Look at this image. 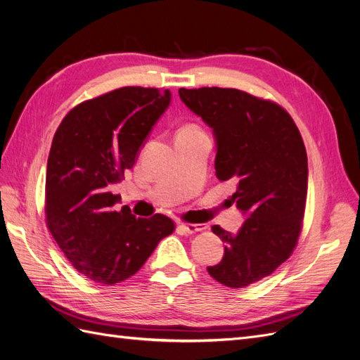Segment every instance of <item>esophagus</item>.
<instances>
[{
	"label": "esophagus",
	"mask_w": 360,
	"mask_h": 360,
	"mask_svg": "<svg viewBox=\"0 0 360 360\" xmlns=\"http://www.w3.org/2000/svg\"><path fill=\"white\" fill-rule=\"evenodd\" d=\"M179 228L181 231L188 233V234H193V233H198L205 230V225L202 224H179Z\"/></svg>",
	"instance_id": "1"
}]
</instances>
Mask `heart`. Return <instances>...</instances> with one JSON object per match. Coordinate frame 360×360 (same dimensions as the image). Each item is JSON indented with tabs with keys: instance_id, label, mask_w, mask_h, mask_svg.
Instances as JSON below:
<instances>
[{
	"instance_id": "heart-1",
	"label": "heart",
	"mask_w": 360,
	"mask_h": 360,
	"mask_svg": "<svg viewBox=\"0 0 360 360\" xmlns=\"http://www.w3.org/2000/svg\"><path fill=\"white\" fill-rule=\"evenodd\" d=\"M197 130H200L197 126L195 124H186V126H183L180 130H179V134H188V132H197Z\"/></svg>"
}]
</instances>
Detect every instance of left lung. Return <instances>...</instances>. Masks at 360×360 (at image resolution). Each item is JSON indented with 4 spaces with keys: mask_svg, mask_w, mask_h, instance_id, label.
<instances>
[{
    "mask_svg": "<svg viewBox=\"0 0 360 360\" xmlns=\"http://www.w3.org/2000/svg\"><path fill=\"white\" fill-rule=\"evenodd\" d=\"M179 94L213 129L216 177L234 180L231 204L249 216L237 234L212 226L225 254L207 271L225 287H248L274 274L297 245L308 192L307 148L276 102L219 86L180 89Z\"/></svg>",
    "mask_w": 360,
    "mask_h": 360,
    "instance_id": "8db88e82",
    "label": "left lung"
}]
</instances>
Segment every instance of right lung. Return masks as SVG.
<instances>
[{
  "label": "right lung",
  "mask_w": 360,
  "mask_h": 360,
  "mask_svg": "<svg viewBox=\"0 0 360 360\" xmlns=\"http://www.w3.org/2000/svg\"><path fill=\"white\" fill-rule=\"evenodd\" d=\"M168 90L122 86L81 102L52 139L45 216L53 240L81 275L114 285L144 266L176 230L165 214L136 217L110 186L134 167L139 147L169 105Z\"/></svg>",
  "instance_id": "right-lung-1"
}]
</instances>
